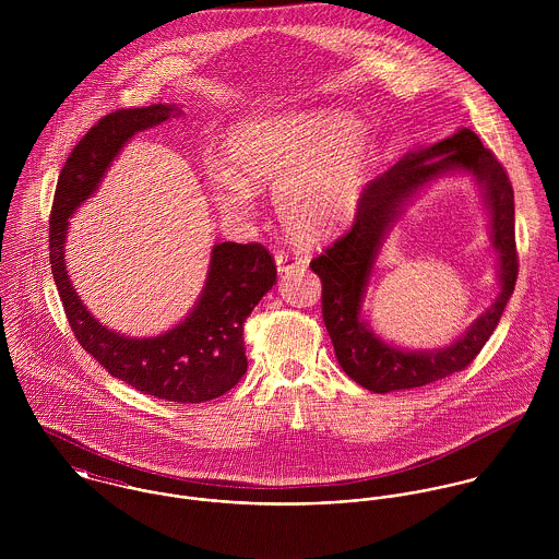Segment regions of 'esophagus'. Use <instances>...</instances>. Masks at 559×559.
Wrapping results in <instances>:
<instances>
[{
  "label": "esophagus",
  "mask_w": 559,
  "mask_h": 559,
  "mask_svg": "<svg viewBox=\"0 0 559 559\" xmlns=\"http://www.w3.org/2000/svg\"><path fill=\"white\" fill-rule=\"evenodd\" d=\"M275 262H277V271L280 273H288L293 269H301L306 266V258L299 255V253H288V251H280L275 255Z\"/></svg>",
  "instance_id": "esophagus-1"
}]
</instances>
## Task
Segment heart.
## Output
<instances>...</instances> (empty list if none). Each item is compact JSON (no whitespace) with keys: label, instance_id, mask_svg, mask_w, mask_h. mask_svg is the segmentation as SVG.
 Masks as SVG:
<instances>
[{"label":"heart","instance_id":"obj_1","mask_svg":"<svg viewBox=\"0 0 559 559\" xmlns=\"http://www.w3.org/2000/svg\"><path fill=\"white\" fill-rule=\"evenodd\" d=\"M230 169H213L215 198L247 211L253 187L277 189V215L301 240L340 230L357 211L374 165V144L342 111H288L247 120L228 140Z\"/></svg>","mask_w":559,"mask_h":559}]
</instances>
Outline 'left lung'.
I'll return each mask as SVG.
<instances>
[{"label":"left lung","instance_id":"left-lung-1","mask_svg":"<svg viewBox=\"0 0 559 559\" xmlns=\"http://www.w3.org/2000/svg\"><path fill=\"white\" fill-rule=\"evenodd\" d=\"M463 168L478 178L491 209V238L500 255L502 290L496 304L454 345L437 352H402L374 336L360 320V301L376 253L401 206L441 173ZM322 282V320L342 370L374 394L413 390L465 370L481 350L514 293L519 255L514 240V191L503 165L472 129L406 153L370 180L353 226L310 262Z\"/></svg>","mask_w":559,"mask_h":559}]
</instances>
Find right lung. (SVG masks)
<instances>
[{
    "mask_svg": "<svg viewBox=\"0 0 559 559\" xmlns=\"http://www.w3.org/2000/svg\"><path fill=\"white\" fill-rule=\"evenodd\" d=\"M180 114L176 105L118 109L103 116L64 163L49 219L51 273L69 324L111 377L142 394L195 404L230 392L247 372L242 324L277 280L275 260L260 242H219L211 251L204 290L193 312L157 337L109 331L81 304L64 264L69 219L100 185L111 160L140 131Z\"/></svg>",
    "mask_w": 559,
    "mask_h": 559,
    "instance_id": "add662e5",
    "label": "right lung"
}]
</instances>
